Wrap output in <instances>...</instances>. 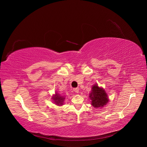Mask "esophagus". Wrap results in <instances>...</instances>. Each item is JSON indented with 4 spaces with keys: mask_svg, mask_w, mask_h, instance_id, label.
Listing matches in <instances>:
<instances>
[{
    "mask_svg": "<svg viewBox=\"0 0 147 147\" xmlns=\"http://www.w3.org/2000/svg\"><path fill=\"white\" fill-rule=\"evenodd\" d=\"M74 92H75L76 93H78L79 92V88H76L74 89Z\"/></svg>",
    "mask_w": 147,
    "mask_h": 147,
    "instance_id": "esophagus-1",
    "label": "esophagus"
}]
</instances>
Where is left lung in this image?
<instances>
[{"mask_svg":"<svg viewBox=\"0 0 147 147\" xmlns=\"http://www.w3.org/2000/svg\"><path fill=\"white\" fill-rule=\"evenodd\" d=\"M89 97L91 100V105L96 109L102 108L109 102L107 92L103 88L99 87L96 84L92 86V90Z\"/></svg>","mask_w":147,"mask_h":147,"instance_id":"left-lung-1","label":"left lung"}]
</instances>
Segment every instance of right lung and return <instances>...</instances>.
Instances as JSON below:
<instances>
[{"label": "right lung", "instance_id": "right-lung-1", "mask_svg": "<svg viewBox=\"0 0 147 147\" xmlns=\"http://www.w3.org/2000/svg\"><path fill=\"white\" fill-rule=\"evenodd\" d=\"M52 99L57 105H63V102L64 101V99L65 98L64 97L61 96L59 94L56 92L55 94L52 97Z\"/></svg>", "mask_w": 147, "mask_h": 147}]
</instances>
